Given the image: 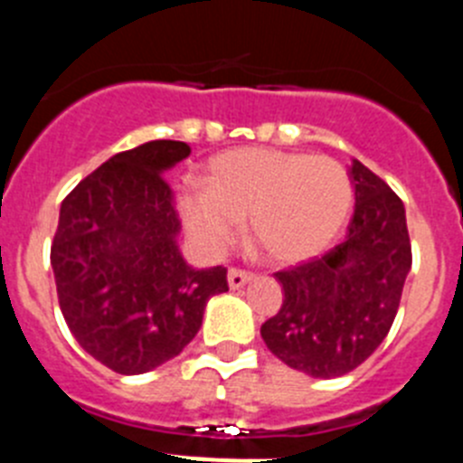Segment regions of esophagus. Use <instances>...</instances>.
Masks as SVG:
<instances>
[{
	"mask_svg": "<svg viewBox=\"0 0 463 463\" xmlns=\"http://www.w3.org/2000/svg\"><path fill=\"white\" fill-rule=\"evenodd\" d=\"M227 280H229V288L239 289V288H243L245 282L252 280V273L250 271H243V269H229Z\"/></svg>",
	"mask_w": 463,
	"mask_h": 463,
	"instance_id": "obj_1",
	"label": "esophagus"
}]
</instances>
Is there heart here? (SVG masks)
Listing matches in <instances>:
<instances>
[{"mask_svg": "<svg viewBox=\"0 0 463 463\" xmlns=\"http://www.w3.org/2000/svg\"><path fill=\"white\" fill-rule=\"evenodd\" d=\"M353 208V183L336 159L273 148H239L211 159L206 192H183L178 211L203 252L218 255L245 222L273 264L326 250Z\"/></svg>", "mask_w": 463, "mask_h": 463, "instance_id": "heart-1", "label": "heart"}]
</instances>
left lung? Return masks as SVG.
<instances>
[{
	"label": "left lung",
	"instance_id": "8db88e82",
	"mask_svg": "<svg viewBox=\"0 0 463 463\" xmlns=\"http://www.w3.org/2000/svg\"><path fill=\"white\" fill-rule=\"evenodd\" d=\"M354 215L326 255L276 273L282 306L261 325L267 347L313 378L350 373L384 341L412 264L403 202L354 159Z\"/></svg>",
	"mask_w": 463,
	"mask_h": 463
}]
</instances>
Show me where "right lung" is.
I'll return each instance as SVG.
<instances>
[{"label":"right lung","instance_id":"add662e5","mask_svg":"<svg viewBox=\"0 0 463 463\" xmlns=\"http://www.w3.org/2000/svg\"><path fill=\"white\" fill-rule=\"evenodd\" d=\"M190 155L183 141L118 153L60 208L51 264L57 298L85 353L120 375L169 362L196 336L227 269H192L175 236L181 220L165 171Z\"/></svg>","mask_w":463,"mask_h":463}]
</instances>
